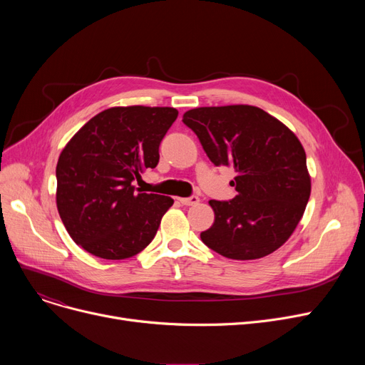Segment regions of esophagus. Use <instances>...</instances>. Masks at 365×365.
<instances>
[{
	"label": "esophagus",
	"mask_w": 365,
	"mask_h": 365,
	"mask_svg": "<svg viewBox=\"0 0 365 365\" xmlns=\"http://www.w3.org/2000/svg\"><path fill=\"white\" fill-rule=\"evenodd\" d=\"M179 201L183 204V205H195L200 202V198L197 195H190L187 198H179Z\"/></svg>",
	"instance_id": "34e87169"
}]
</instances>
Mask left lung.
<instances>
[{"instance_id": "left-lung-1", "label": "left lung", "mask_w": 365, "mask_h": 365, "mask_svg": "<svg viewBox=\"0 0 365 365\" xmlns=\"http://www.w3.org/2000/svg\"><path fill=\"white\" fill-rule=\"evenodd\" d=\"M182 121L210 161L237 171V197L210 201L215 223L201 232L202 242L235 260L275 252L293 234L311 195L306 153L294 133L250 105L190 109Z\"/></svg>"}]
</instances>
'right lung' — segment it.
<instances>
[{
  "instance_id": "right-lung-1",
  "label": "right lung",
  "mask_w": 365,
  "mask_h": 365,
  "mask_svg": "<svg viewBox=\"0 0 365 365\" xmlns=\"http://www.w3.org/2000/svg\"><path fill=\"white\" fill-rule=\"evenodd\" d=\"M175 108H109L68 142L56 167V202L71 238L109 260L140 253L173 205L170 197L138 192L134 180L155 168Z\"/></svg>"
}]
</instances>
